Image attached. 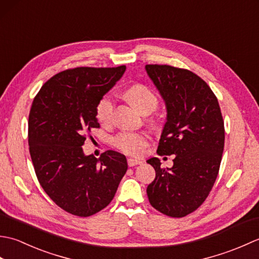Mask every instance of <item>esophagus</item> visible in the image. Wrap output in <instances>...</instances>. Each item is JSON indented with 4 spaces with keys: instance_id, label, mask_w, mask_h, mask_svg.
Returning <instances> with one entry per match:
<instances>
[{
    "instance_id": "34e87169",
    "label": "esophagus",
    "mask_w": 259,
    "mask_h": 259,
    "mask_svg": "<svg viewBox=\"0 0 259 259\" xmlns=\"http://www.w3.org/2000/svg\"><path fill=\"white\" fill-rule=\"evenodd\" d=\"M142 161L138 160V159H134V158H129L128 159V166L129 167H135L137 164H141Z\"/></svg>"
}]
</instances>
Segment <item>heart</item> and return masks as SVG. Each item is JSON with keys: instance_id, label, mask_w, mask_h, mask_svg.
I'll use <instances>...</instances> for the list:
<instances>
[{"instance_id": "obj_1", "label": "heart", "mask_w": 259, "mask_h": 259, "mask_svg": "<svg viewBox=\"0 0 259 259\" xmlns=\"http://www.w3.org/2000/svg\"><path fill=\"white\" fill-rule=\"evenodd\" d=\"M126 98L134 106L144 112H151L158 106V99L149 88L144 84L131 87L125 92ZM114 100L111 95L103 96L96 107V117L100 123H108L112 118ZM149 142V136L141 131H122L114 137L113 145L124 153L140 156Z\"/></svg>"}]
</instances>
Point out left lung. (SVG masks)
<instances>
[{"label":"left lung","instance_id":"obj_1","mask_svg":"<svg viewBox=\"0 0 259 259\" xmlns=\"http://www.w3.org/2000/svg\"><path fill=\"white\" fill-rule=\"evenodd\" d=\"M145 69L167 110L157 151L175 156L171 168H161L156 157L148 159L156 178L147 195L158 211L180 218L205 201L216 181L225 142L221 107L209 85L191 71L158 64Z\"/></svg>","mask_w":259,"mask_h":259}]
</instances>
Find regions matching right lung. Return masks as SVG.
<instances>
[{
	"label": "right lung",
	"mask_w": 259,
	"mask_h": 259,
	"mask_svg": "<svg viewBox=\"0 0 259 259\" xmlns=\"http://www.w3.org/2000/svg\"><path fill=\"white\" fill-rule=\"evenodd\" d=\"M124 71L125 65L65 70L33 100L29 146L37 180L59 207L75 216L106 208L128 169L122 153L108 150L98 159L82 149L85 136L99 126L97 103Z\"/></svg>",
	"instance_id": "1"
}]
</instances>
